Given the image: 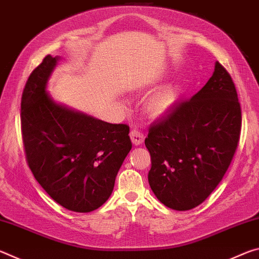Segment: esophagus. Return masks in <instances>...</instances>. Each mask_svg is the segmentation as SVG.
I'll return each instance as SVG.
<instances>
[{"instance_id": "esophagus-1", "label": "esophagus", "mask_w": 259, "mask_h": 259, "mask_svg": "<svg viewBox=\"0 0 259 259\" xmlns=\"http://www.w3.org/2000/svg\"><path fill=\"white\" fill-rule=\"evenodd\" d=\"M130 138H131V142H133L134 145L137 146V145H140V144H143L145 136H144L143 133H140V131L134 129L130 131Z\"/></svg>"}]
</instances>
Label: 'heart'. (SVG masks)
Wrapping results in <instances>:
<instances>
[{
    "label": "heart",
    "mask_w": 259,
    "mask_h": 259,
    "mask_svg": "<svg viewBox=\"0 0 259 259\" xmlns=\"http://www.w3.org/2000/svg\"><path fill=\"white\" fill-rule=\"evenodd\" d=\"M179 94H181V89L176 84H169L162 88L148 99L146 104V112L148 115L157 117L168 113L177 103Z\"/></svg>",
    "instance_id": "b5f03b06"
}]
</instances>
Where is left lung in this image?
<instances>
[{
  "mask_svg": "<svg viewBox=\"0 0 259 259\" xmlns=\"http://www.w3.org/2000/svg\"><path fill=\"white\" fill-rule=\"evenodd\" d=\"M240 131L235 85L217 61L202 89L174 106L148 131V183L157 200L179 211L202 203L229 169Z\"/></svg>",
  "mask_w": 259,
  "mask_h": 259,
  "instance_id": "left-lung-1",
  "label": "left lung"
}]
</instances>
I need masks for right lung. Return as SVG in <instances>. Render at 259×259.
<instances>
[{
	"mask_svg": "<svg viewBox=\"0 0 259 259\" xmlns=\"http://www.w3.org/2000/svg\"><path fill=\"white\" fill-rule=\"evenodd\" d=\"M59 59L48 55L26 82L20 114L26 159L57 203L71 211L90 212L112 194L133 147L129 126L56 103L47 85Z\"/></svg>",
	"mask_w": 259,
	"mask_h": 259,
	"instance_id": "obj_1",
	"label": "right lung"
}]
</instances>
